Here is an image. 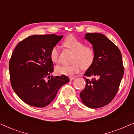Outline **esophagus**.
I'll list each match as a JSON object with an SVG mask.
<instances>
[{"instance_id":"obj_1","label":"esophagus","mask_w":134,"mask_h":134,"mask_svg":"<svg viewBox=\"0 0 134 134\" xmlns=\"http://www.w3.org/2000/svg\"><path fill=\"white\" fill-rule=\"evenodd\" d=\"M75 79V77H69V80H73Z\"/></svg>"}]
</instances>
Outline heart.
<instances>
[{
    "label": "heart",
    "mask_w": 134,
    "mask_h": 134,
    "mask_svg": "<svg viewBox=\"0 0 134 134\" xmlns=\"http://www.w3.org/2000/svg\"><path fill=\"white\" fill-rule=\"evenodd\" d=\"M63 46L73 52L70 65H60L56 67L55 71L58 74L73 76L80 68L88 69L93 65L95 58V52L90 46L83 45V43L73 35H69L63 42ZM50 58L55 63L59 62V51L53 47L50 52Z\"/></svg>",
    "instance_id": "1"
}]
</instances>
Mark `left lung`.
Instances as JSON below:
<instances>
[{
  "label": "left lung",
  "mask_w": 134,
  "mask_h": 134,
  "mask_svg": "<svg viewBox=\"0 0 134 134\" xmlns=\"http://www.w3.org/2000/svg\"><path fill=\"white\" fill-rule=\"evenodd\" d=\"M85 38L93 45L95 58L84 76L86 85L80 93L83 103L97 109L109 104L118 92L124 74L122 55L118 47L103 34L88 33Z\"/></svg>",
  "instance_id": "obj_1"
}]
</instances>
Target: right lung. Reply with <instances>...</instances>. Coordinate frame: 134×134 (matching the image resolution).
I'll use <instances>...</instances> for the list:
<instances>
[{
    "label": "right lung",
    "instance_id": "1",
    "mask_svg": "<svg viewBox=\"0 0 134 134\" xmlns=\"http://www.w3.org/2000/svg\"><path fill=\"white\" fill-rule=\"evenodd\" d=\"M62 38L54 34L35 35L20 41L14 49L9 62L11 85L29 105L46 107L54 99L60 87L69 81L65 75L49 76L54 71L51 50Z\"/></svg>",
    "mask_w": 134,
    "mask_h": 134
}]
</instances>
